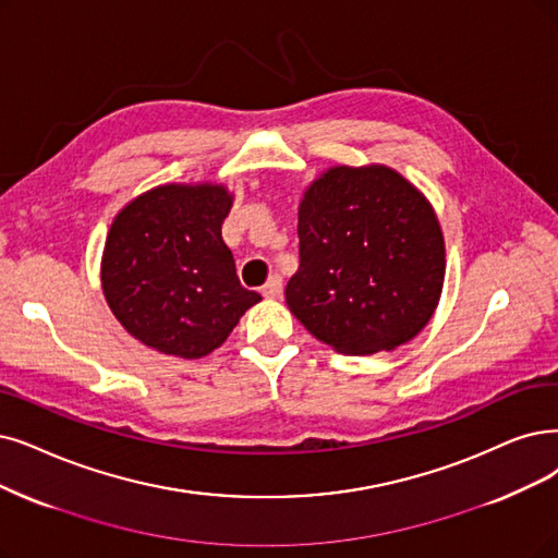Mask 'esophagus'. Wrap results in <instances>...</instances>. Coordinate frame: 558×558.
Listing matches in <instances>:
<instances>
[{"mask_svg":"<svg viewBox=\"0 0 558 558\" xmlns=\"http://www.w3.org/2000/svg\"><path fill=\"white\" fill-rule=\"evenodd\" d=\"M260 293H263V298H279L283 293V279L279 275H272L260 288Z\"/></svg>","mask_w":558,"mask_h":558,"instance_id":"esophagus-1","label":"esophagus"}]
</instances>
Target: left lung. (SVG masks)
<instances>
[{"label": "left lung", "mask_w": 558, "mask_h": 558, "mask_svg": "<svg viewBox=\"0 0 558 558\" xmlns=\"http://www.w3.org/2000/svg\"><path fill=\"white\" fill-rule=\"evenodd\" d=\"M298 235L286 302L318 341L373 354L426 327L444 283V238L403 175L380 165L329 169L302 198Z\"/></svg>", "instance_id": "left-lung-1"}]
</instances>
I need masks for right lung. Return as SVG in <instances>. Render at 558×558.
<instances>
[{
    "label": "right lung",
    "mask_w": 558,
    "mask_h": 558,
    "mask_svg": "<svg viewBox=\"0 0 558 558\" xmlns=\"http://www.w3.org/2000/svg\"><path fill=\"white\" fill-rule=\"evenodd\" d=\"M231 204L221 185H162L117 215L105 242L102 291L111 314L144 345L198 360L260 300L240 283L221 240Z\"/></svg>",
    "instance_id": "obj_1"
}]
</instances>
